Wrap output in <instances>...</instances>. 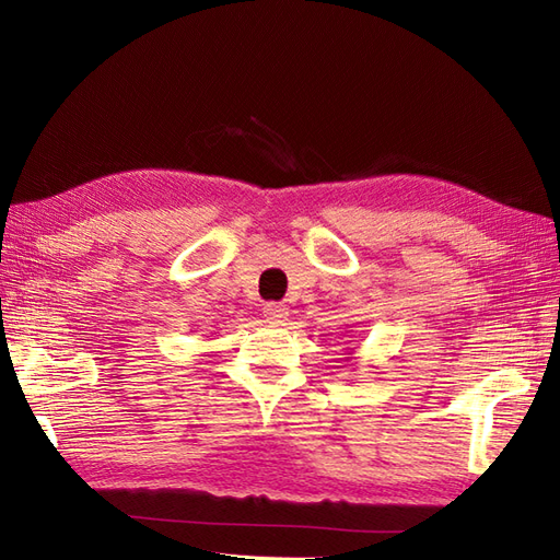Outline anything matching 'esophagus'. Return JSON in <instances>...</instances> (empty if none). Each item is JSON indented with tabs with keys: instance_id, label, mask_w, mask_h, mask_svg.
<instances>
[{
	"instance_id": "34e87169",
	"label": "esophagus",
	"mask_w": 560,
	"mask_h": 560,
	"mask_svg": "<svg viewBox=\"0 0 560 560\" xmlns=\"http://www.w3.org/2000/svg\"><path fill=\"white\" fill-rule=\"evenodd\" d=\"M262 314H265V318H267V324L281 326V324L285 322V318H289V307L279 305V302H269V305H265Z\"/></svg>"
}]
</instances>
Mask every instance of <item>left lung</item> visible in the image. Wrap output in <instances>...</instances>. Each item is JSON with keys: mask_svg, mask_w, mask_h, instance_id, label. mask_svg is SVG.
<instances>
[{"mask_svg": "<svg viewBox=\"0 0 560 560\" xmlns=\"http://www.w3.org/2000/svg\"><path fill=\"white\" fill-rule=\"evenodd\" d=\"M347 361H349V357H347Z\"/></svg>", "mask_w": 560, "mask_h": 560, "instance_id": "1", "label": "left lung"}]
</instances>
